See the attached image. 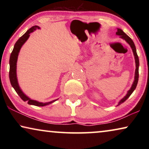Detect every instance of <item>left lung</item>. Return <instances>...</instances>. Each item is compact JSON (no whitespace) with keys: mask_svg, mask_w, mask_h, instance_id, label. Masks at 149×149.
Returning a JSON list of instances; mask_svg holds the SVG:
<instances>
[{"mask_svg":"<svg viewBox=\"0 0 149 149\" xmlns=\"http://www.w3.org/2000/svg\"><path fill=\"white\" fill-rule=\"evenodd\" d=\"M116 34L117 35H119L120 36V38H123L125 40L126 42H127L128 44L130 45V47H131L132 49V52L134 53V58H135V62H136V70H135V77H134V83L133 84H132L131 88L129 91H127V94L124 97H123L120 102L118 104L117 106H119L122 104L123 102H124L126 100H127L128 97H129L130 95L132 93H133V91L135 90L136 86H137V84H138V77H139V72H138V68H139V59H138V56L137 55V53H136V46L135 45H134L133 40H132V38L130 37V36H128L127 34H126L125 32H124L123 30L121 29H119V28H117V32H116Z\"/></svg>","mask_w":149,"mask_h":149,"instance_id":"left-lung-1","label":"left lung"}]
</instances>
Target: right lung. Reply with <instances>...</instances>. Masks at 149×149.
<instances>
[{
  "label": "right lung",
  "mask_w": 149,
  "mask_h": 149,
  "mask_svg": "<svg viewBox=\"0 0 149 149\" xmlns=\"http://www.w3.org/2000/svg\"><path fill=\"white\" fill-rule=\"evenodd\" d=\"M36 29H40V27L38 26H32V28H30L29 30H28L27 32H26L25 34H24L23 36H22L19 39L17 40V41L15 42V45H14L13 49L12 51L11 56H10V59H9V79L10 82H11V84L12 87H13L14 89H15L16 92L18 95H19V97H21L22 100H23L24 102L27 101L28 104L30 105H34L36 106V107H44V106L49 105L50 104L54 102L55 101H56L57 100H52L51 102H39L34 100H31L29 98L27 95H26L23 93V91H22V89H20L19 86V84H18V81L17 79V73H16V68H17V58L18 55H19V52L20 51V49L22 48V47L23 45L25 43L26 40H28V38H29L30 34L31 32H34V30Z\"/></svg>",
  "instance_id": "right-lung-1"
}]
</instances>
